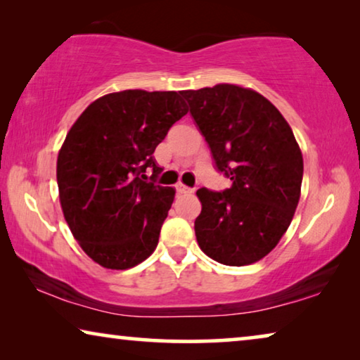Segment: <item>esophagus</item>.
Listing matches in <instances>:
<instances>
[{
    "mask_svg": "<svg viewBox=\"0 0 360 360\" xmlns=\"http://www.w3.org/2000/svg\"><path fill=\"white\" fill-rule=\"evenodd\" d=\"M176 192H178V194H192L194 189H192V187H187L184 184H178L176 186Z\"/></svg>",
    "mask_w": 360,
    "mask_h": 360,
    "instance_id": "34e87169",
    "label": "esophagus"
}]
</instances>
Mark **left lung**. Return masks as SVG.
Segmentation results:
<instances>
[{"label":"left lung","mask_w":360,"mask_h":360,"mask_svg":"<svg viewBox=\"0 0 360 360\" xmlns=\"http://www.w3.org/2000/svg\"><path fill=\"white\" fill-rule=\"evenodd\" d=\"M181 95L210 147L214 168L233 182L221 192L197 191V243L218 264L259 262L280 243L299 203L304 162L292 129L264 95L239 85Z\"/></svg>","instance_id":"left-lung-1"}]
</instances>
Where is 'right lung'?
<instances>
[{
	"instance_id": "obj_1",
	"label": "right lung",
	"mask_w": 360,
	"mask_h": 360,
	"mask_svg": "<svg viewBox=\"0 0 360 360\" xmlns=\"http://www.w3.org/2000/svg\"><path fill=\"white\" fill-rule=\"evenodd\" d=\"M187 111L178 92L122 90L90 103L68 132L56 163L61 208L98 265L127 270L157 249L176 191L157 184L153 152Z\"/></svg>"
}]
</instances>
